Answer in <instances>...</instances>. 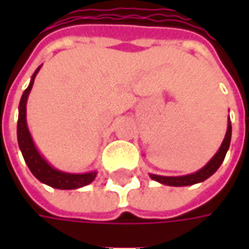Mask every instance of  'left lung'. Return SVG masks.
<instances>
[{
  "mask_svg": "<svg viewBox=\"0 0 249 249\" xmlns=\"http://www.w3.org/2000/svg\"><path fill=\"white\" fill-rule=\"evenodd\" d=\"M231 135H232V126H231V120L228 119L227 133H225L224 140L221 142L219 151L216 152V155L207 162V165L201 168L197 172L185 175V176H159V175H152L151 173V178H153L155 181H159V183L165 184V185H171V187L193 185V184L201 183L204 180H207V178H211L219 169L220 165L224 161V157L227 155V151H228L231 144Z\"/></svg>",
  "mask_w": 249,
  "mask_h": 249,
  "instance_id": "obj_1",
  "label": "left lung"
}]
</instances>
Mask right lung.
I'll use <instances>...</instances> for the list:
<instances>
[{"instance_id": "right-lung-1", "label": "right lung", "mask_w": 249, "mask_h": 249, "mask_svg": "<svg viewBox=\"0 0 249 249\" xmlns=\"http://www.w3.org/2000/svg\"><path fill=\"white\" fill-rule=\"evenodd\" d=\"M40 68L41 66H38L33 73L29 87L25 89L21 101H19L18 123H17V139H18L19 149L22 152L24 160L28 164L30 172L33 173L41 183L46 184L52 188H57V189H76V188L85 187L88 184L92 183L97 172H61V171L52 167L51 164L41 156L40 152L37 151L35 142L32 140V136H30V132L28 129V124H26V101H28V96L32 90L33 82H35V78L40 71Z\"/></svg>"}]
</instances>
